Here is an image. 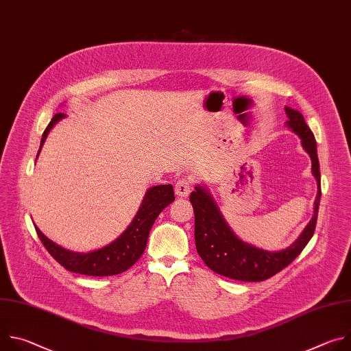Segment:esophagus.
Here are the masks:
<instances>
[{"label": "esophagus", "instance_id": "esophagus-1", "mask_svg": "<svg viewBox=\"0 0 351 351\" xmlns=\"http://www.w3.org/2000/svg\"><path fill=\"white\" fill-rule=\"evenodd\" d=\"M190 189H191V180L190 179L182 178V179H178L176 183H175V193L179 197H187L189 193H190Z\"/></svg>", "mask_w": 351, "mask_h": 351}]
</instances>
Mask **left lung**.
Returning <instances> with one entry per match:
<instances>
[{
  "instance_id": "8db88e82",
  "label": "left lung",
  "mask_w": 351,
  "mask_h": 351,
  "mask_svg": "<svg viewBox=\"0 0 351 351\" xmlns=\"http://www.w3.org/2000/svg\"><path fill=\"white\" fill-rule=\"evenodd\" d=\"M287 125L302 138V144L311 157L313 175L318 182V194L314 207V217L300 234V237L286 250L269 253L252 244L241 241L228 226L210 193L197 186L190 194V203L194 211V239L198 256L214 272L230 279L243 282H263L286 268L307 245L315 232L318 207L321 198V173L317 156V143L311 129L303 115L289 107Z\"/></svg>"
}]
</instances>
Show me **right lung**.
I'll return each mask as SVG.
<instances>
[{"label": "right lung", "mask_w": 351, "mask_h": 351, "mask_svg": "<svg viewBox=\"0 0 351 351\" xmlns=\"http://www.w3.org/2000/svg\"><path fill=\"white\" fill-rule=\"evenodd\" d=\"M65 114L58 112L54 115L51 122L45 128L37 157L40 154V149L47 138L48 132L53 129V126L61 121ZM36 157V160H37ZM175 193L172 184H160L148 189L145 197L141 203V207L129 225V228L111 244L95 250L91 253H73L69 250L62 248L61 245L56 244L54 241L45 237L37 226L36 232L47 248V252L51 254V257L60 263L66 271L87 275V276H111L118 275L121 272L128 271L143 254L147 239L154 225L156 219L161 214V211L173 203Z\"/></svg>", "instance_id": "1"}]
</instances>
